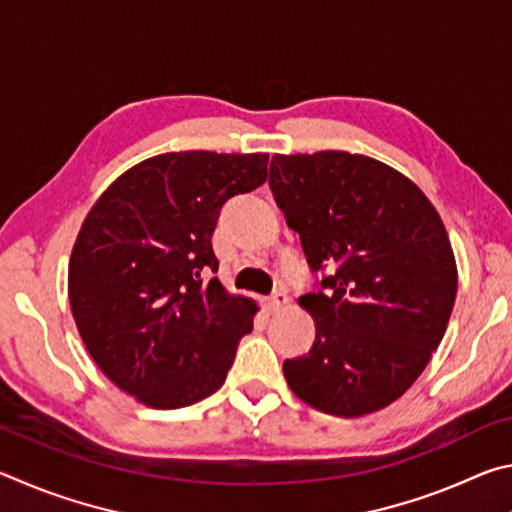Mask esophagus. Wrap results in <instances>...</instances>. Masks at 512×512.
<instances>
[{"label": "esophagus", "mask_w": 512, "mask_h": 512, "mask_svg": "<svg viewBox=\"0 0 512 512\" xmlns=\"http://www.w3.org/2000/svg\"><path fill=\"white\" fill-rule=\"evenodd\" d=\"M289 302V296L284 291H275V293H271V296L268 298H264V307L268 309V311H280V309H284V305H287Z\"/></svg>", "instance_id": "34e87169"}]
</instances>
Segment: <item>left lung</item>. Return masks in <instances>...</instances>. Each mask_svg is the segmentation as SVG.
Segmentation results:
<instances>
[{
  "mask_svg": "<svg viewBox=\"0 0 512 512\" xmlns=\"http://www.w3.org/2000/svg\"><path fill=\"white\" fill-rule=\"evenodd\" d=\"M268 185L300 235L316 323L284 377L314 409L359 418L409 391L443 341L456 262L436 207L384 162L345 151L273 155Z\"/></svg>",
  "mask_w": 512,
  "mask_h": 512,
  "instance_id": "8db88e82",
  "label": "left lung"
}]
</instances>
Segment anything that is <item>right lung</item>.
Wrapping results in <instances>:
<instances>
[{"label": "right lung", "mask_w": 512, "mask_h": 512, "mask_svg": "<svg viewBox=\"0 0 512 512\" xmlns=\"http://www.w3.org/2000/svg\"><path fill=\"white\" fill-rule=\"evenodd\" d=\"M268 155L185 151L119 176L85 216L69 305L112 384L153 409L219 391L257 305L221 287L212 235L232 196L266 183Z\"/></svg>", "instance_id": "1"}]
</instances>
